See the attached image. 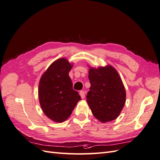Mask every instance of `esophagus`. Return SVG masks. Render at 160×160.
Segmentation results:
<instances>
[{
	"instance_id": "obj_1",
	"label": "esophagus",
	"mask_w": 160,
	"mask_h": 160,
	"mask_svg": "<svg viewBox=\"0 0 160 160\" xmlns=\"http://www.w3.org/2000/svg\"><path fill=\"white\" fill-rule=\"evenodd\" d=\"M80 96H81V98H82V99L84 98H85V92L83 90L80 91Z\"/></svg>"
}]
</instances>
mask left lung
I'll return each instance as SVG.
<instances>
[{"label":"left lung","instance_id":"8db88e82","mask_svg":"<svg viewBox=\"0 0 160 160\" xmlns=\"http://www.w3.org/2000/svg\"><path fill=\"white\" fill-rule=\"evenodd\" d=\"M91 86L88 92V104L96 119L101 122L114 120L119 116L126 102L124 86L116 70L110 65L90 68Z\"/></svg>","mask_w":160,"mask_h":160}]
</instances>
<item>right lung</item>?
Returning a JSON list of instances; mask_svg holds the SVG:
<instances>
[{"mask_svg": "<svg viewBox=\"0 0 160 160\" xmlns=\"http://www.w3.org/2000/svg\"><path fill=\"white\" fill-rule=\"evenodd\" d=\"M72 68L68 60L54 61L40 80L38 98L45 115L55 122L67 120L77 103L81 100L78 92L72 88L68 73Z\"/></svg>", "mask_w": 160, "mask_h": 160, "instance_id": "1", "label": "right lung"}]
</instances>
